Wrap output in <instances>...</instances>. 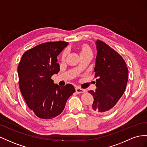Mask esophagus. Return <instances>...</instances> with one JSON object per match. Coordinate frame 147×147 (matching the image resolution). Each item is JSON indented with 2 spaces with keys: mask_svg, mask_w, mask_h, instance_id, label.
Masks as SVG:
<instances>
[{
  "mask_svg": "<svg viewBox=\"0 0 147 147\" xmlns=\"http://www.w3.org/2000/svg\"><path fill=\"white\" fill-rule=\"evenodd\" d=\"M86 92L85 89H81V88L79 87H76V92L77 94H81V93H84V92Z\"/></svg>",
  "mask_w": 147,
  "mask_h": 147,
  "instance_id": "obj_1",
  "label": "esophagus"
}]
</instances>
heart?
I'll use <instances>...</instances> for the list:
<instances>
[{"label": "heart", "instance_id": "1", "mask_svg": "<svg viewBox=\"0 0 147 147\" xmlns=\"http://www.w3.org/2000/svg\"><path fill=\"white\" fill-rule=\"evenodd\" d=\"M90 52V49L89 47H87V46H84V47L82 48L81 50V53H84V52ZM66 50H65V51L63 52V58H65L66 55Z\"/></svg>", "mask_w": 147, "mask_h": 147}]
</instances>
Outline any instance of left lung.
I'll return each instance as SVG.
<instances>
[{"label":"left lung","instance_id":"1","mask_svg":"<svg viewBox=\"0 0 147 147\" xmlns=\"http://www.w3.org/2000/svg\"><path fill=\"white\" fill-rule=\"evenodd\" d=\"M97 56L94 71L95 90H89L94 102L89 110L95 114L111 111L125 91L128 81V69L119 54L103 42H95Z\"/></svg>","mask_w":147,"mask_h":147}]
</instances>
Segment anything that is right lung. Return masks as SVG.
Masks as SVG:
<instances>
[{
  "label": "right lung",
  "instance_id": "add662e5",
  "mask_svg": "<svg viewBox=\"0 0 147 147\" xmlns=\"http://www.w3.org/2000/svg\"><path fill=\"white\" fill-rule=\"evenodd\" d=\"M68 45L63 41L39 44L25 52L19 63L21 92L28 107L41 119L59 115L75 92L72 84L61 87L51 79L60 71L57 56Z\"/></svg>",
  "mask_w": 147,
  "mask_h": 147
}]
</instances>
